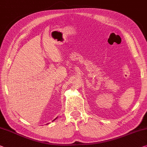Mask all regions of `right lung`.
Wrapping results in <instances>:
<instances>
[{
    "label": "right lung",
    "instance_id": "right-lung-1",
    "mask_svg": "<svg viewBox=\"0 0 147 147\" xmlns=\"http://www.w3.org/2000/svg\"><path fill=\"white\" fill-rule=\"evenodd\" d=\"M56 118H55V119H54V120H53V121H55V119H56Z\"/></svg>",
    "mask_w": 147,
    "mask_h": 147
}]
</instances>
